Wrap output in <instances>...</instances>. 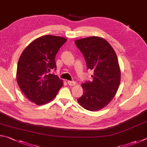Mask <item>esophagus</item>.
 Masks as SVG:
<instances>
[{
    "label": "esophagus",
    "instance_id": "esophagus-1",
    "mask_svg": "<svg viewBox=\"0 0 147 147\" xmlns=\"http://www.w3.org/2000/svg\"><path fill=\"white\" fill-rule=\"evenodd\" d=\"M67 84H68V85H71V86H73V85H76V82H74V81H68Z\"/></svg>",
    "mask_w": 147,
    "mask_h": 147
}]
</instances>
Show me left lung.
I'll return each instance as SVG.
<instances>
[{
  "mask_svg": "<svg viewBox=\"0 0 147 147\" xmlns=\"http://www.w3.org/2000/svg\"><path fill=\"white\" fill-rule=\"evenodd\" d=\"M74 43L84 55L87 69L94 71L92 81L82 84L84 93L77 101L86 110L99 111L111 102L119 88L118 57L111 44L101 37L78 39Z\"/></svg>",
  "mask_w": 147,
  "mask_h": 147,
  "instance_id": "obj_1",
  "label": "left lung"
}]
</instances>
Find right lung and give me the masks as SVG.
Instances as JSON below:
<instances>
[{
    "instance_id": "right-lung-1",
    "label": "right lung",
    "mask_w": 147,
    "mask_h": 147,
    "mask_svg": "<svg viewBox=\"0 0 147 147\" xmlns=\"http://www.w3.org/2000/svg\"><path fill=\"white\" fill-rule=\"evenodd\" d=\"M65 38L47 34L39 37L23 51L18 60L17 81L24 94L38 105L53 100L63 86V81L55 74V56Z\"/></svg>"
}]
</instances>
